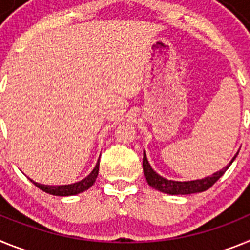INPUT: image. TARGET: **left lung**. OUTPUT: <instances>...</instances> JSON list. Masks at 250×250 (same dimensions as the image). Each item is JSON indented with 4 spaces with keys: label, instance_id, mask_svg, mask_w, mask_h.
<instances>
[{
    "label": "left lung",
    "instance_id": "obj_1",
    "mask_svg": "<svg viewBox=\"0 0 250 250\" xmlns=\"http://www.w3.org/2000/svg\"><path fill=\"white\" fill-rule=\"evenodd\" d=\"M239 153V152H238ZM236 153L233 157V160L229 162V165L223 168V170L218 171V172L212 173L211 176L204 177L201 180H194V181H173V180H167L165 177L160 176L149 165L148 160H147L146 153L143 152V172H145V177H146L148 185L152 186L156 190L165 192V194L170 195H188V194H196V192H203L208 188H211L219 179L225 173V171L229 168V166L233 164L235 157L238 156Z\"/></svg>",
    "mask_w": 250,
    "mask_h": 250
}]
</instances>
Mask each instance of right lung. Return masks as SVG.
Instances as JSON below:
<instances>
[{"label": "right lung", "mask_w": 250, "mask_h": 250, "mask_svg": "<svg viewBox=\"0 0 250 250\" xmlns=\"http://www.w3.org/2000/svg\"><path fill=\"white\" fill-rule=\"evenodd\" d=\"M99 172V161L95 165L94 170L89 173L85 179H83L82 181L75 182V184H71V185H62V186H49V185H41V184H38V182L32 181L30 179V181L34 184L35 186H38L40 190L45 191L50 195H55V196H70V195H77L83 192V191L88 190L90 186L95 182V179L98 176Z\"/></svg>", "instance_id": "1"}]
</instances>
